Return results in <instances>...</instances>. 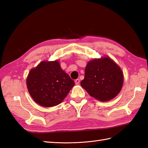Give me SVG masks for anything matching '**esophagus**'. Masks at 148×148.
Masks as SVG:
<instances>
[{"mask_svg":"<svg viewBox=\"0 0 148 148\" xmlns=\"http://www.w3.org/2000/svg\"><path fill=\"white\" fill-rule=\"evenodd\" d=\"M80 83V80L79 79H77L75 80V83H76V84H79Z\"/></svg>","mask_w":148,"mask_h":148,"instance_id":"esophagus-1","label":"esophagus"}]
</instances>
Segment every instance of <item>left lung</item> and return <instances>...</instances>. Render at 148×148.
I'll return each instance as SVG.
<instances>
[{
  "mask_svg": "<svg viewBox=\"0 0 148 148\" xmlns=\"http://www.w3.org/2000/svg\"><path fill=\"white\" fill-rule=\"evenodd\" d=\"M123 83V74L120 67L110 58L103 57L88 63L81 85L90 96L106 102L120 92Z\"/></svg>",
  "mask_w": 148,
  "mask_h": 148,
  "instance_id": "8db88e82",
  "label": "left lung"
}]
</instances>
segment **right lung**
Segmentation results:
<instances>
[{
	"label": "right lung",
	"mask_w": 148,
	"mask_h": 148,
	"mask_svg": "<svg viewBox=\"0 0 148 148\" xmlns=\"http://www.w3.org/2000/svg\"><path fill=\"white\" fill-rule=\"evenodd\" d=\"M74 84L58 60L41 62L31 69L27 79L30 95L36 103L46 108L62 102Z\"/></svg>",
	"instance_id": "obj_1"
}]
</instances>
